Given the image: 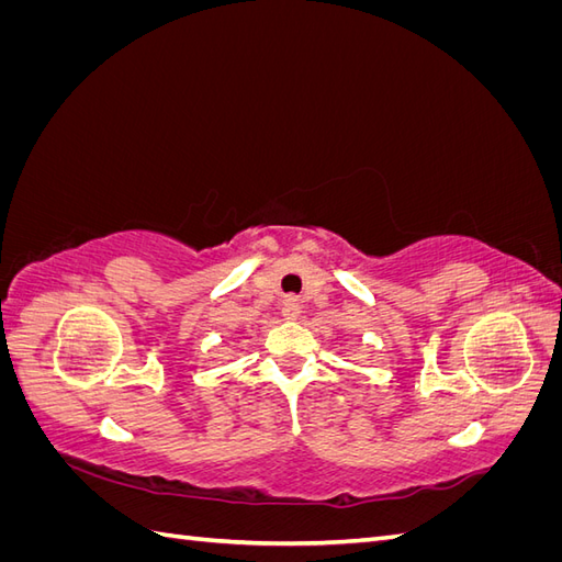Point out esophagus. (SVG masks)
<instances>
[{"label":"esophagus","instance_id":"esophagus-1","mask_svg":"<svg viewBox=\"0 0 562 562\" xmlns=\"http://www.w3.org/2000/svg\"><path fill=\"white\" fill-rule=\"evenodd\" d=\"M281 312H283L285 318H297L300 312H302V304H300L297 297L291 295V297H285V300L281 302Z\"/></svg>","mask_w":562,"mask_h":562}]
</instances>
